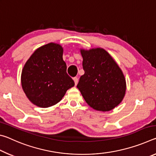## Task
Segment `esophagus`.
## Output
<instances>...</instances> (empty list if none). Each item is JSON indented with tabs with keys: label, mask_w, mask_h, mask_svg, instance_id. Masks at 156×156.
<instances>
[{
	"label": "esophagus",
	"mask_w": 156,
	"mask_h": 156,
	"mask_svg": "<svg viewBox=\"0 0 156 156\" xmlns=\"http://www.w3.org/2000/svg\"><path fill=\"white\" fill-rule=\"evenodd\" d=\"M73 81H74L75 85H76V86L77 85V84H78V78H77V77L73 78Z\"/></svg>",
	"instance_id": "obj_1"
}]
</instances>
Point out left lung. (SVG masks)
Instances as JSON below:
<instances>
[{"label":"left lung","mask_w":156,"mask_h":156,"mask_svg":"<svg viewBox=\"0 0 156 156\" xmlns=\"http://www.w3.org/2000/svg\"><path fill=\"white\" fill-rule=\"evenodd\" d=\"M84 75L77 85L87 103L94 109L109 112L125 97L126 80L122 71L106 50L80 49Z\"/></svg>","instance_id":"obj_1"}]
</instances>
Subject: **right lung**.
I'll return each mask as SVG.
<instances>
[{
  "label": "right lung",
  "instance_id": "1",
  "mask_svg": "<svg viewBox=\"0 0 156 156\" xmlns=\"http://www.w3.org/2000/svg\"><path fill=\"white\" fill-rule=\"evenodd\" d=\"M63 48L50 43L37 49L23 67L21 84L26 96L39 107L47 108L62 100L74 82L67 73Z\"/></svg>",
  "mask_w": 156,
  "mask_h": 156
}]
</instances>
